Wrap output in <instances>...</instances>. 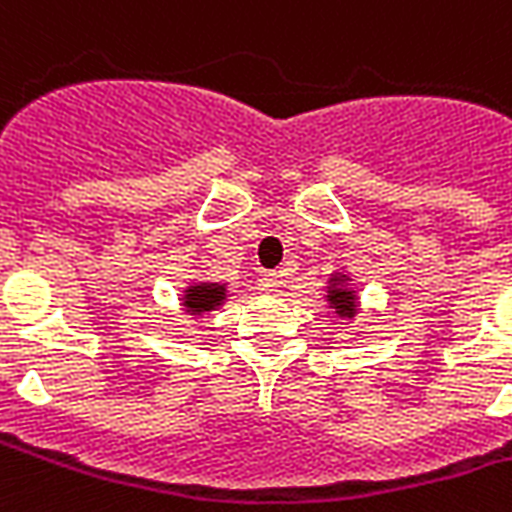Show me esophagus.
<instances>
[{"label":"esophagus","instance_id":"1","mask_svg":"<svg viewBox=\"0 0 512 512\" xmlns=\"http://www.w3.org/2000/svg\"><path fill=\"white\" fill-rule=\"evenodd\" d=\"M260 287H263L265 292H279V287H282V273L263 271V276H260Z\"/></svg>","mask_w":512,"mask_h":512}]
</instances>
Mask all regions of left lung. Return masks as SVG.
I'll use <instances>...</instances> for the list:
<instances>
[{
  "label": "left lung",
  "instance_id": "obj_1",
  "mask_svg": "<svg viewBox=\"0 0 512 512\" xmlns=\"http://www.w3.org/2000/svg\"><path fill=\"white\" fill-rule=\"evenodd\" d=\"M346 282L349 279L338 273L330 279V287H327V303H330V308H335V314L341 319H351L357 314V295L346 287Z\"/></svg>",
  "mask_w": 512,
  "mask_h": 512
}]
</instances>
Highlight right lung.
Returning <instances> with one entry per match:
<instances>
[{
	"label": "right lung",
	"instance_id": "add662e5",
	"mask_svg": "<svg viewBox=\"0 0 512 512\" xmlns=\"http://www.w3.org/2000/svg\"><path fill=\"white\" fill-rule=\"evenodd\" d=\"M225 298H228L225 284L201 282L185 290V308L187 311H193V314H204V311H214L217 306H222Z\"/></svg>",
	"mask_w": 512,
	"mask_h": 512
}]
</instances>
